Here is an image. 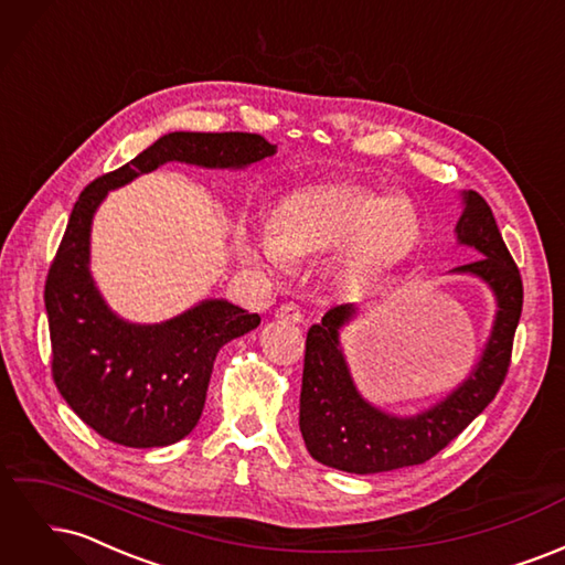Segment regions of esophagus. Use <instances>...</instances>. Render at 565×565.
Here are the masks:
<instances>
[{
	"mask_svg": "<svg viewBox=\"0 0 565 565\" xmlns=\"http://www.w3.org/2000/svg\"><path fill=\"white\" fill-rule=\"evenodd\" d=\"M276 318H280L285 322H301L303 320V311L299 309L297 303H282L280 309L276 311Z\"/></svg>",
	"mask_w": 565,
	"mask_h": 565,
	"instance_id": "1",
	"label": "esophagus"
}]
</instances>
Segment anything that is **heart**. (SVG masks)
<instances>
[{"mask_svg": "<svg viewBox=\"0 0 565 565\" xmlns=\"http://www.w3.org/2000/svg\"><path fill=\"white\" fill-rule=\"evenodd\" d=\"M422 218L403 195H380L353 183L303 185L287 195L270 226L243 241V254L270 273L289 259L337 252V276L347 285H365L401 264L415 249Z\"/></svg>", "mask_w": 565, "mask_h": 565, "instance_id": "heart-1", "label": "heart"}]
</instances>
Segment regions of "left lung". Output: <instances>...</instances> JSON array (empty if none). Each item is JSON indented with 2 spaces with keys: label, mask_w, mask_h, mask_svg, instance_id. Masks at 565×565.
<instances>
[{
  "label": "left lung",
  "mask_w": 565,
  "mask_h": 565,
  "mask_svg": "<svg viewBox=\"0 0 565 565\" xmlns=\"http://www.w3.org/2000/svg\"><path fill=\"white\" fill-rule=\"evenodd\" d=\"M461 202L465 212L455 228L457 243L476 249L481 259L457 266L452 273L481 278L498 301L481 358L469 377L440 403L413 417L388 415L355 388L339 344V330L355 318L358 309L353 303L334 306L306 334L299 398V429L306 450L320 465L347 473H380L424 465L498 396L523 309V282L488 202L476 191L461 193Z\"/></svg>",
  "instance_id": "obj_1"
}]
</instances>
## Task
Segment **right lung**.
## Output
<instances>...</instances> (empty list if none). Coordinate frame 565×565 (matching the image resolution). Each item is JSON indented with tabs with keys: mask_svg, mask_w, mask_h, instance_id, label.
I'll list each match as a JSON object with an SVG mask.
<instances>
[{
	"mask_svg": "<svg viewBox=\"0 0 565 565\" xmlns=\"http://www.w3.org/2000/svg\"><path fill=\"white\" fill-rule=\"evenodd\" d=\"M276 148L259 134L174 131L82 191L49 268L44 306L56 388L98 436L127 448H164L185 438L202 415L218 349L262 322L226 299H204L158 324L113 313L89 270L98 204L164 162L245 169L276 156Z\"/></svg>",
	"mask_w": 565,
	"mask_h": 565,
	"instance_id": "1",
	"label": "right lung"
}]
</instances>
